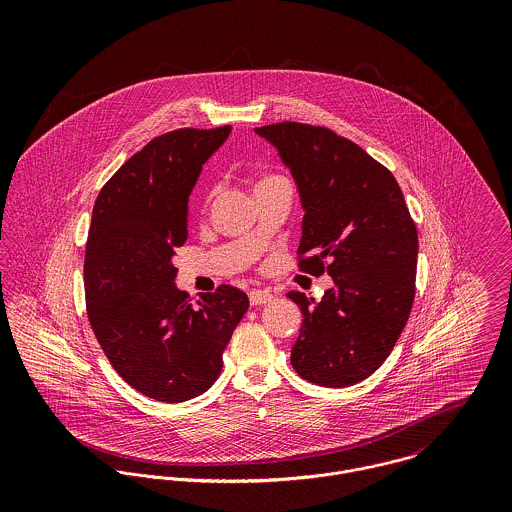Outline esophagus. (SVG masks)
I'll return each mask as SVG.
<instances>
[{
	"instance_id": "obj_1",
	"label": "esophagus",
	"mask_w": 512,
	"mask_h": 512,
	"mask_svg": "<svg viewBox=\"0 0 512 512\" xmlns=\"http://www.w3.org/2000/svg\"><path fill=\"white\" fill-rule=\"evenodd\" d=\"M248 297H250L252 305H266L274 299V295L266 290H254V292L248 293Z\"/></svg>"
}]
</instances>
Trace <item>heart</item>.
<instances>
[{"label": "heart", "instance_id": "heart-1", "mask_svg": "<svg viewBox=\"0 0 512 512\" xmlns=\"http://www.w3.org/2000/svg\"><path fill=\"white\" fill-rule=\"evenodd\" d=\"M274 177H278V175H266V177H264V179H260L258 183H262V181H268V179H274ZM209 201H211V195H207V197H205V209L209 207Z\"/></svg>", "mask_w": 512, "mask_h": 512}]
</instances>
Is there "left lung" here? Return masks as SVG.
Returning <instances> with one entry per match:
<instances>
[{
  "label": "left lung",
  "mask_w": 512,
  "mask_h": 512,
  "mask_svg": "<svg viewBox=\"0 0 512 512\" xmlns=\"http://www.w3.org/2000/svg\"><path fill=\"white\" fill-rule=\"evenodd\" d=\"M256 134L278 147L301 195L297 268L335 282L321 301L288 293L303 313L292 366L319 386H353L388 359L410 317L416 222L394 175L355 142L301 122Z\"/></svg>",
  "instance_id": "left-lung-1"
}]
</instances>
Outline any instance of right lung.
Listing matches in <instances>:
<instances>
[{
  "label": "right lung",
  "instance_id": "add662e5",
  "mask_svg": "<svg viewBox=\"0 0 512 512\" xmlns=\"http://www.w3.org/2000/svg\"><path fill=\"white\" fill-rule=\"evenodd\" d=\"M230 126L153 138L100 189L84 254L90 327L114 370L159 402H185L219 378L248 297L222 284L189 297L171 258L189 230L187 199Z\"/></svg>",
  "mask_w": 512,
  "mask_h": 512
}]
</instances>
